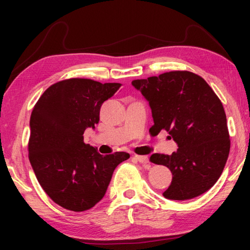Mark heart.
<instances>
[{"label":"heart","mask_w":250,"mask_h":250,"mask_svg":"<svg viewBox=\"0 0 250 250\" xmlns=\"http://www.w3.org/2000/svg\"><path fill=\"white\" fill-rule=\"evenodd\" d=\"M138 104H132L130 105V107L128 108V115L129 116H135L138 113Z\"/></svg>","instance_id":"obj_1"}]
</instances>
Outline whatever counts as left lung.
<instances>
[{"instance_id": "8db88e82", "label": "left lung", "mask_w": 250, "mask_h": 250, "mask_svg": "<svg viewBox=\"0 0 250 250\" xmlns=\"http://www.w3.org/2000/svg\"><path fill=\"white\" fill-rule=\"evenodd\" d=\"M121 87L71 78L46 89L33 109L28 159L45 193L64 208L90 209L103 200L120 152L83 142L87 128L99 122L101 104Z\"/></svg>"}]
</instances>
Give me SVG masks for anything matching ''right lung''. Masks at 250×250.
Segmentation results:
<instances>
[{
	"label": "right lung",
	"mask_w": 250,
	"mask_h": 250,
	"mask_svg": "<svg viewBox=\"0 0 250 250\" xmlns=\"http://www.w3.org/2000/svg\"><path fill=\"white\" fill-rule=\"evenodd\" d=\"M132 84L149 101L154 121L151 132L166 130L177 146L171 154L156 158L173 175L164 197L184 201L208 191L230 149L226 115L216 94L201 76L186 70L137 79Z\"/></svg>",
	"instance_id": "1"
}]
</instances>
